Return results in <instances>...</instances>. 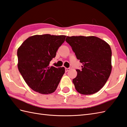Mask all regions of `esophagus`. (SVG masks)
<instances>
[{
  "label": "esophagus",
  "instance_id": "esophagus-1",
  "mask_svg": "<svg viewBox=\"0 0 127 127\" xmlns=\"http://www.w3.org/2000/svg\"><path fill=\"white\" fill-rule=\"evenodd\" d=\"M69 70H70L69 68H65V72H67V71H69Z\"/></svg>",
  "mask_w": 127,
  "mask_h": 127
}]
</instances>
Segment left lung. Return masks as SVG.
<instances>
[{
	"label": "left lung",
	"mask_w": 127,
	"mask_h": 127,
	"mask_svg": "<svg viewBox=\"0 0 127 127\" xmlns=\"http://www.w3.org/2000/svg\"><path fill=\"white\" fill-rule=\"evenodd\" d=\"M76 56L82 63V70L72 79L75 89L83 95H91L104 86L111 72L110 45L95 36L66 37Z\"/></svg>",
	"instance_id": "1"
}]
</instances>
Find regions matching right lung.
Instances as JSON below:
<instances>
[{
	"mask_svg": "<svg viewBox=\"0 0 127 127\" xmlns=\"http://www.w3.org/2000/svg\"><path fill=\"white\" fill-rule=\"evenodd\" d=\"M65 37L64 35H34L18 49V68L26 84L34 91L50 94L56 90L65 68L50 66L49 64Z\"/></svg>",
	"mask_w": 127,
	"mask_h": 127,
	"instance_id": "right-lung-1",
	"label": "right lung"
}]
</instances>
